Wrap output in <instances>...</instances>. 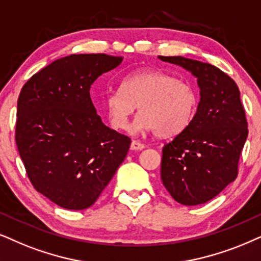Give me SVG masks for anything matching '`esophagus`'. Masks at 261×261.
I'll use <instances>...</instances> for the list:
<instances>
[{"mask_svg": "<svg viewBox=\"0 0 261 261\" xmlns=\"http://www.w3.org/2000/svg\"><path fill=\"white\" fill-rule=\"evenodd\" d=\"M144 147L146 146H144L143 143H141L140 141H133L131 142V146H130V148L133 150H142Z\"/></svg>", "mask_w": 261, "mask_h": 261, "instance_id": "obj_1", "label": "esophagus"}]
</instances>
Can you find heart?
<instances>
[{
  "mask_svg": "<svg viewBox=\"0 0 261 261\" xmlns=\"http://www.w3.org/2000/svg\"><path fill=\"white\" fill-rule=\"evenodd\" d=\"M197 94L193 85L159 70L136 71L124 77L121 90L111 91L105 108L112 126L126 130L138 106L131 133L154 131L170 137L189 126L197 110Z\"/></svg>",
  "mask_w": 261,
  "mask_h": 261,
  "instance_id": "1",
  "label": "heart"
}]
</instances>
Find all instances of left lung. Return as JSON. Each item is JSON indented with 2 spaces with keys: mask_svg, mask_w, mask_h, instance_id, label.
I'll return each instance as SVG.
<instances>
[{
  "mask_svg": "<svg viewBox=\"0 0 261 261\" xmlns=\"http://www.w3.org/2000/svg\"><path fill=\"white\" fill-rule=\"evenodd\" d=\"M197 79L200 102L186 130L165 144L161 180L177 202L195 206L212 200L236 179L248 136L237 84L216 66L183 57H159Z\"/></svg>",
  "mask_w": 261,
  "mask_h": 261,
  "instance_id": "left-lung-1",
  "label": "left lung"
}]
</instances>
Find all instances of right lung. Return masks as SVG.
Here are the masks:
<instances>
[{"mask_svg": "<svg viewBox=\"0 0 261 261\" xmlns=\"http://www.w3.org/2000/svg\"><path fill=\"white\" fill-rule=\"evenodd\" d=\"M123 58L72 54L53 61L22 87L15 141L35 189L66 210H85L123 163L131 140L102 123L92 83Z\"/></svg>", "mask_w": 261, "mask_h": 261, "instance_id": "right-lung-1", "label": "right lung"}]
</instances>
